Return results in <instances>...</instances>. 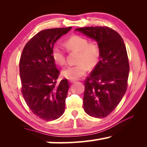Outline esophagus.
I'll list each match as a JSON object with an SVG mask.
<instances>
[{
	"instance_id": "1",
	"label": "esophagus",
	"mask_w": 147,
	"mask_h": 147,
	"mask_svg": "<svg viewBox=\"0 0 147 147\" xmlns=\"http://www.w3.org/2000/svg\"><path fill=\"white\" fill-rule=\"evenodd\" d=\"M76 82V80H69V82L71 84L74 83V82Z\"/></svg>"
}]
</instances>
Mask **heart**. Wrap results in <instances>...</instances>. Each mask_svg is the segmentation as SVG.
Wrapping results in <instances>:
<instances>
[{"instance_id":"heart-1","label":"heart","mask_w":147,"mask_h":147,"mask_svg":"<svg viewBox=\"0 0 147 147\" xmlns=\"http://www.w3.org/2000/svg\"><path fill=\"white\" fill-rule=\"evenodd\" d=\"M64 45L69 51H78L77 64L68 66L63 70V76L68 79L77 80L85 75L88 66L93 68L97 65L100 57V49L97 43H89L88 39L82 36L72 35L66 40ZM51 56L54 61L59 65L65 63V53L61 47L54 45L51 49Z\"/></svg>"}]
</instances>
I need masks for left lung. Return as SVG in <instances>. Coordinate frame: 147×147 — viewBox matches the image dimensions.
I'll use <instances>...</instances> for the list:
<instances>
[{
  "instance_id": "obj_1",
  "label": "left lung",
  "mask_w": 147,
  "mask_h": 147,
  "mask_svg": "<svg viewBox=\"0 0 147 147\" xmlns=\"http://www.w3.org/2000/svg\"><path fill=\"white\" fill-rule=\"evenodd\" d=\"M76 31L96 40L100 49V61L84 81V111L92 117H106L117 107L127 89L129 62L125 44L118 33L108 27Z\"/></svg>"
}]
</instances>
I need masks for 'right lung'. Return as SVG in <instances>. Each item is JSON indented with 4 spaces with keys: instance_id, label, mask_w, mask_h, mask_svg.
Segmentation results:
<instances>
[{
    "instance_id": "obj_1",
    "label": "right lung",
    "mask_w": 147,
    "mask_h": 147,
    "mask_svg": "<svg viewBox=\"0 0 147 147\" xmlns=\"http://www.w3.org/2000/svg\"><path fill=\"white\" fill-rule=\"evenodd\" d=\"M71 29L55 28L41 31L23 48L19 61L21 92L28 107L46 121L59 118L65 110L69 84L67 79L57 83L60 72L51 56L54 43Z\"/></svg>"
}]
</instances>
